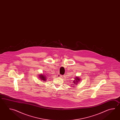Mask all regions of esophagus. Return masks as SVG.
<instances>
[{
	"instance_id": "34e87169",
	"label": "esophagus",
	"mask_w": 120,
	"mask_h": 120,
	"mask_svg": "<svg viewBox=\"0 0 120 120\" xmlns=\"http://www.w3.org/2000/svg\"><path fill=\"white\" fill-rule=\"evenodd\" d=\"M57 76L58 77H59V78H60V77H61V75H60V74H59L57 75Z\"/></svg>"
}]
</instances>
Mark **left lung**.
Listing matches in <instances>:
<instances>
[{"label":"left lung","instance_id":"8db88e82","mask_svg":"<svg viewBox=\"0 0 120 120\" xmlns=\"http://www.w3.org/2000/svg\"><path fill=\"white\" fill-rule=\"evenodd\" d=\"M81 81V78L79 76H75V77L74 78V81H73V83H74V84H72L73 87H75V85H77Z\"/></svg>","mask_w":120,"mask_h":120}]
</instances>
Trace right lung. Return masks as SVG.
<instances>
[{
  "mask_svg": "<svg viewBox=\"0 0 120 120\" xmlns=\"http://www.w3.org/2000/svg\"><path fill=\"white\" fill-rule=\"evenodd\" d=\"M38 78L41 79V81H43L44 82H46L47 80V77L45 74H39L38 75Z\"/></svg>",
  "mask_w": 120,
  "mask_h": 120,
  "instance_id": "right-lung-1",
  "label": "right lung"
}]
</instances>
